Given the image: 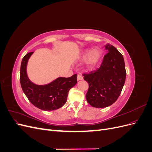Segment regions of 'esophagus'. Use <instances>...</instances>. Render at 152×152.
I'll return each mask as SVG.
<instances>
[{"mask_svg":"<svg viewBox=\"0 0 152 152\" xmlns=\"http://www.w3.org/2000/svg\"><path fill=\"white\" fill-rule=\"evenodd\" d=\"M83 77H82V75H80V74H78V75H77V80L78 81H79V80H83Z\"/></svg>","mask_w":152,"mask_h":152,"instance_id":"esophagus-1","label":"esophagus"}]
</instances>
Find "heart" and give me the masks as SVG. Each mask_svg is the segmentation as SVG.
I'll list each match as a JSON object with an SVG mask.
<instances>
[{"label":"heart","instance_id":"obj_1","mask_svg":"<svg viewBox=\"0 0 152 152\" xmlns=\"http://www.w3.org/2000/svg\"><path fill=\"white\" fill-rule=\"evenodd\" d=\"M102 58V51L99 48H94L93 50H87L80 56L81 61H86L87 66L93 68L97 66Z\"/></svg>","mask_w":152,"mask_h":152}]
</instances>
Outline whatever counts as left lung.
Masks as SVG:
<instances>
[{
  "label": "left lung",
  "instance_id": "8db88e82",
  "mask_svg": "<svg viewBox=\"0 0 152 152\" xmlns=\"http://www.w3.org/2000/svg\"><path fill=\"white\" fill-rule=\"evenodd\" d=\"M104 48L108 53L99 68L89 74H84V79L89 84L86 99L95 108H105L115 102L126 77L122 55L110 44H106Z\"/></svg>",
  "mask_w": 152,
  "mask_h": 152
}]
</instances>
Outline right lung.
<instances>
[{"instance_id": "right-lung-1", "label": "right lung", "mask_w": 152, "mask_h": 152, "mask_svg": "<svg viewBox=\"0 0 152 152\" xmlns=\"http://www.w3.org/2000/svg\"><path fill=\"white\" fill-rule=\"evenodd\" d=\"M34 52L27 53L22 59L20 83L23 91L35 107L44 111H52L62 107L66 102L68 92L77 83V75L70 77H58L44 85L31 82L27 74V64Z\"/></svg>"}]
</instances>
